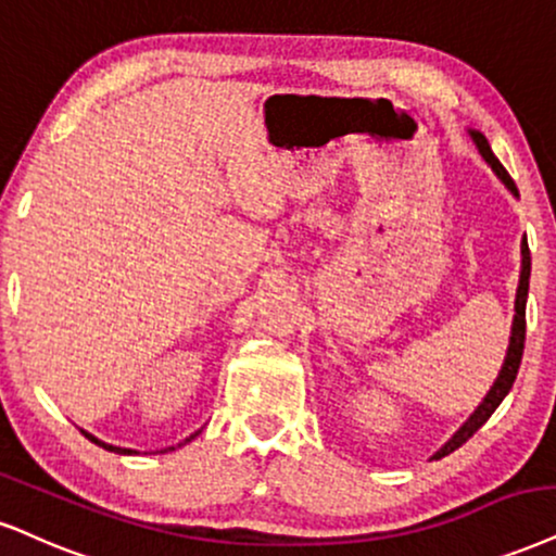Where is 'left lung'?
<instances>
[{
    "mask_svg": "<svg viewBox=\"0 0 556 556\" xmlns=\"http://www.w3.org/2000/svg\"><path fill=\"white\" fill-rule=\"evenodd\" d=\"M471 139H475L479 154L484 156V162L490 164L492 169H495V175L503 180L505 185H508V190L513 195H518V188L516 182H513V177L505 173L503 164L497 162V156L492 154L490 143L488 139H484L482 134L479 131H469ZM520 252H523V270H520V283H518V293H516V319H513V334H510V348H508V358H505V366L503 371H500L495 387L490 389V394L484 396V402L479 404V407L475 409V415L469 417L467 422H464V428L458 430V433L451 438L448 443L443 445L441 451L433 458H441V456H448L454 454V451L458 448V445H464L469 441L471 435L477 433L479 428H482L484 422L490 420V415L495 413V409L500 407V402L508 396V392L513 389V381H516L518 376V368H520V358H523V342H526V296H529V278H531V252H529V242H523V247H520Z\"/></svg>",
    "mask_w": 556,
    "mask_h": 556,
    "instance_id": "left-lung-1",
    "label": "left lung"
}]
</instances>
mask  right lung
I'll list each match as a JSON object with an SVG mask.
<instances>
[{
  "label": "right lung",
  "mask_w": 556,
  "mask_h": 556,
  "mask_svg": "<svg viewBox=\"0 0 556 556\" xmlns=\"http://www.w3.org/2000/svg\"><path fill=\"white\" fill-rule=\"evenodd\" d=\"M87 438H89V441H92V443H98V445H102V448H105V451H115V454H134V451L131 448H118V445H111V443H102V441H98V438H92V435H89V433H85ZM190 438H193V435H190ZM190 438H188V441H190ZM188 441H185V443H188ZM169 451H175V448H169Z\"/></svg>",
  "instance_id": "add662e5"
}]
</instances>
